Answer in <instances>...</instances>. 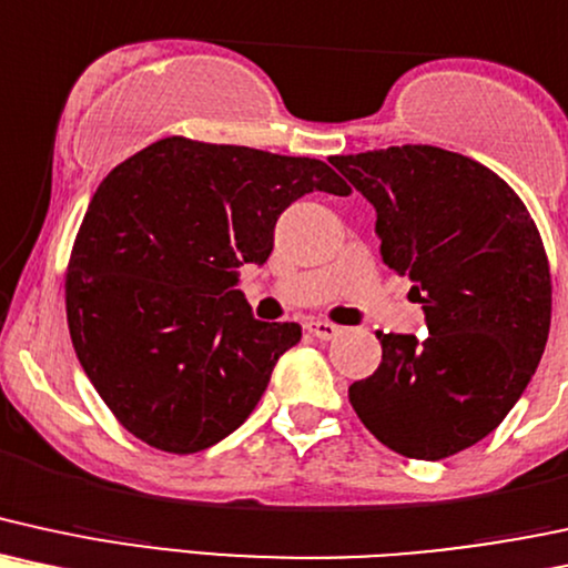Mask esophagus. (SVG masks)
Instances as JSON below:
<instances>
[{"label":"esophagus","instance_id":"esophagus-1","mask_svg":"<svg viewBox=\"0 0 568 568\" xmlns=\"http://www.w3.org/2000/svg\"><path fill=\"white\" fill-rule=\"evenodd\" d=\"M305 332L318 339H332L339 335V326H335L332 322H305Z\"/></svg>","mask_w":568,"mask_h":568}]
</instances>
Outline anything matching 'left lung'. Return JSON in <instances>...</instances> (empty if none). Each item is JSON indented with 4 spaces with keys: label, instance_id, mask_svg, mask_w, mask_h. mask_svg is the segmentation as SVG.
Returning a JSON list of instances; mask_svg holds the SVG:
<instances>
[{
    "label": "left lung",
    "instance_id": "8db88e82",
    "mask_svg": "<svg viewBox=\"0 0 568 568\" xmlns=\"http://www.w3.org/2000/svg\"><path fill=\"white\" fill-rule=\"evenodd\" d=\"M377 210L379 252L409 276L428 337L383 335L375 375L348 388L377 442L444 459L503 423L535 375L550 332L542 236L489 166L436 145L332 156Z\"/></svg>",
    "mask_w": 568,
    "mask_h": 568
}]
</instances>
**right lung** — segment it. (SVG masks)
<instances>
[{
  "label": "right lung",
  "instance_id": "obj_1",
  "mask_svg": "<svg viewBox=\"0 0 568 568\" xmlns=\"http://www.w3.org/2000/svg\"><path fill=\"white\" fill-rule=\"evenodd\" d=\"M313 191L351 185L318 159L183 135L98 185L69 257L65 316L98 396L140 442L193 455L252 415L300 326L252 318L236 268L268 260L278 215Z\"/></svg>",
  "mask_w": 568,
  "mask_h": 568
}]
</instances>
